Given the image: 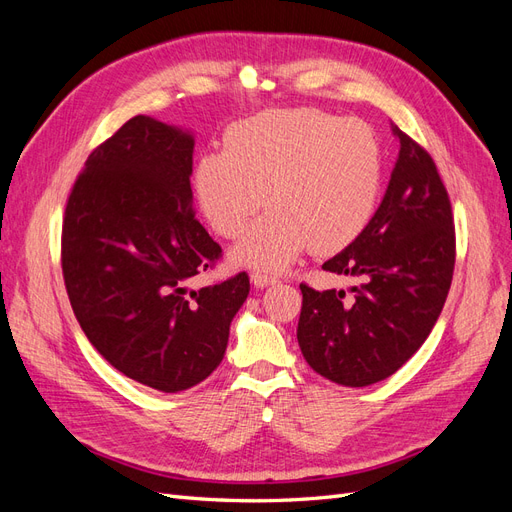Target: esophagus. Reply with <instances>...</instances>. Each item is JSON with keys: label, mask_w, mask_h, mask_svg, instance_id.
I'll return each mask as SVG.
<instances>
[{"label": "esophagus", "mask_w": 512, "mask_h": 512, "mask_svg": "<svg viewBox=\"0 0 512 512\" xmlns=\"http://www.w3.org/2000/svg\"><path fill=\"white\" fill-rule=\"evenodd\" d=\"M280 280H277L275 275H269V273H262V271H254L252 273V284L256 286V288H267V286H273V284H277Z\"/></svg>", "instance_id": "esophagus-1"}]
</instances>
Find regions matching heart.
<instances>
[{
	"instance_id": "b5f03b06",
	"label": "heart",
	"mask_w": 512,
	"mask_h": 512,
	"mask_svg": "<svg viewBox=\"0 0 512 512\" xmlns=\"http://www.w3.org/2000/svg\"><path fill=\"white\" fill-rule=\"evenodd\" d=\"M382 185L380 143L365 121L318 108H275L232 123L224 151L205 153L194 194L209 226L235 239L237 265L282 271L309 245L335 254L361 235Z\"/></svg>"
}]
</instances>
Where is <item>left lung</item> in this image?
I'll list each match as a JSON object with an SVG mask.
<instances>
[{
  "mask_svg": "<svg viewBox=\"0 0 512 512\" xmlns=\"http://www.w3.org/2000/svg\"><path fill=\"white\" fill-rule=\"evenodd\" d=\"M399 156L374 218L324 271L359 277L344 290L301 284L297 339L316 374L344 386L393 376L436 324L455 269L451 200L429 153L393 126Z\"/></svg>",
  "mask_w": 512,
  "mask_h": 512,
  "instance_id": "8db88e82",
  "label": "left lung"
}]
</instances>
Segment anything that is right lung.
<instances>
[{"instance_id": "1", "label": "right lung", "mask_w": 512, "mask_h": 512, "mask_svg": "<svg viewBox=\"0 0 512 512\" xmlns=\"http://www.w3.org/2000/svg\"><path fill=\"white\" fill-rule=\"evenodd\" d=\"M194 136L136 115L89 153L68 196L61 271L74 316L123 376L185 391L224 359L250 277L190 290L222 256L192 207Z\"/></svg>"}]
</instances>
